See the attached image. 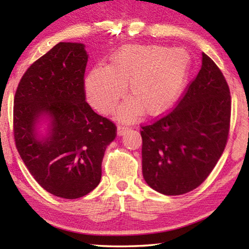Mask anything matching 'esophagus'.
<instances>
[{
    "label": "esophagus",
    "mask_w": 249,
    "mask_h": 249,
    "mask_svg": "<svg viewBox=\"0 0 249 249\" xmlns=\"http://www.w3.org/2000/svg\"><path fill=\"white\" fill-rule=\"evenodd\" d=\"M126 130H128V126H125V125H122V124L117 126V135H119V136L124 135L126 133Z\"/></svg>",
    "instance_id": "34e87169"
}]
</instances>
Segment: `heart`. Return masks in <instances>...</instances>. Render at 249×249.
Here are the masks:
<instances>
[{"label": "heart", "mask_w": 249, "mask_h": 249, "mask_svg": "<svg viewBox=\"0 0 249 249\" xmlns=\"http://www.w3.org/2000/svg\"><path fill=\"white\" fill-rule=\"evenodd\" d=\"M189 70L182 49L160 46H130L115 54L107 67H96L87 79V93L99 112H112L127 87L133 100L120 109V116L133 120L144 112L157 115L178 98Z\"/></svg>", "instance_id": "1"}]
</instances>
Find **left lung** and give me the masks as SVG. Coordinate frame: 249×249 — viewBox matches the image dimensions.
Returning <instances> with one entry per match:
<instances>
[{
    "label": "left lung",
    "instance_id": "obj_1",
    "mask_svg": "<svg viewBox=\"0 0 249 249\" xmlns=\"http://www.w3.org/2000/svg\"><path fill=\"white\" fill-rule=\"evenodd\" d=\"M231 92L220 68L202 53V67L177 107L142 126V176L154 190L179 196L195 190L225 149L231 125Z\"/></svg>",
    "mask_w": 249,
    "mask_h": 249
}]
</instances>
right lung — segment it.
<instances>
[{
  "label": "right lung",
  "mask_w": 249,
  "mask_h": 249,
  "mask_svg": "<svg viewBox=\"0 0 249 249\" xmlns=\"http://www.w3.org/2000/svg\"><path fill=\"white\" fill-rule=\"evenodd\" d=\"M83 44L59 43L29 66L14 96L13 132L25 166L41 188L77 199L100 183L102 160L116 137V125L86 101ZM52 119L45 141L35 136L36 119Z\"/></svg>",
  "instance_id": "right-lung-1"
}]
</instances>
